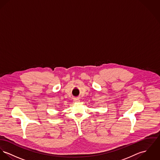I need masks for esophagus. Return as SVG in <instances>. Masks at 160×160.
Segmentation results:
<instances>
[{
	"instance_id": "esophagus-1",
	"label": "esophagus",
	"mask_w": 160,
	"mask_h": 160,
	"mask_svg": "<svg viewBox=\"0 0 160 160\" xmlns=\"http://www.w3.org/2000/svg\"><path fill=\"white\" fill-rule=\"evenodd\" d=\"M73 102H74V103H76V102H80V100H79V98H74L73 100Z\"/></svg>"
}]
</instances>
